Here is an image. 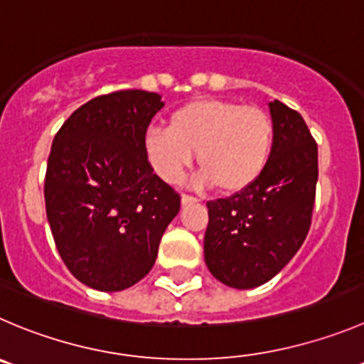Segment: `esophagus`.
<instances>
[{
	"instance_id": "34e87169",
	"label": "esophagus",
	"mask_w": 364,
	"mask_h": 364,
	"mask_svg": "<svg viewBox=\"0 0 364 364\" xmlns=\"http://www.w3.org/2000/svg\"><path fill=\"white\" fill-rule=\"evenodd\" d=\"M180 202H182V205H189V203L198 202V198H195V196H191V195H182Z\"/></svg>"
}]
</instances>
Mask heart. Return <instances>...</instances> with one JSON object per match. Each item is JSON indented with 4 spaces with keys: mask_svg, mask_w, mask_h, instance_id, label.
Returning a JSON list of instances; mask_svg holds the SVG:
<instances>
[{
    "mask_svg": "<svg viewBox=\"0 0 364 364\" xmlns=\"http://www.w3.org/2000/svg\"><path fill=\"white\" fill-rule=\"evenodd\" d=\"M273 119L257 105L232 100H195L169 116L168 130L151 128L144 155L168 184H178L198 154L200 182L240 193L262 175L273 148Z\"/></svg>",
    "mask_w": 364,
    "mask_h": 364,
    "instance_id": "b5f03b06",
    "label": "heart"
}]
</instances>
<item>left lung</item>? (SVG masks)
Returning a JSON list of instances; mask_svg holds the SVG:
<instances>
[{
  "label": "left lung",
  "mask_w": 364,
  "mask_h": 364,
  "mask_svg": "<svg viewBox=\"0 0 364 364\" xmlns=\"http://www.w3.org/2000/svg\"><path fill=\"white\" fill-rule=\"evenodd\" d=\"M273 148L250 188L207 202L203 254L225 286L252 289L268 282L306 240L318 182V146L306 121L282 102H269Z\"/></svg>",
  "instance_id": "obj_1"
}]
</instances>
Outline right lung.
<instances>
[{"mask_svg": "<svg viewBox=\"0 0 364 364\" xmlns=\"http://www.w3.org/2000/svg\"><path fill=\"white\" fill-rule=\"evenodd\" d=\"M157 92L128 89L84 103L55 136L44 178L46 216L69 272L98 291L148 275L180 210V195L144 155Z\"/></svg>", "mask_w": 364, "mask_h": 364, "instance_id": "right-lung-1", "label": "right lung"}]
</instances>
